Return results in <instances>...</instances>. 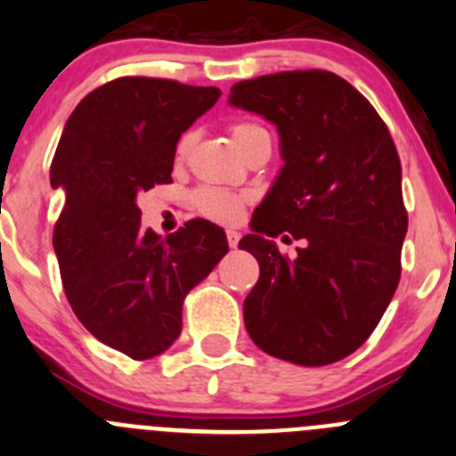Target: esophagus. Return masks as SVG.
Listing matches in <instances>:
<instances>
[{
	"instance_id": "1",
	"label": "esophagus",
	"mask_w": 456,
	"mask_h": 456,
	"mask_svg": "<svg viewBox=\"0 0 456 456\" xmlns=\"http://www.w3.org/2000/svg\"><path fill=\"white\" fill-rule=\"evenodd\" d=\"M225 237H228V246H231V248H237V244H240V232L228 231L225 232Z\"/></svg>"
}]
</instances>
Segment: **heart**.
<instances>
[{"instance_id": "heart-1", "label": "heart", "mask_w": 456, "mask_h": 456, "mask_svg": "<svg viewBox=\"0 0 456 456\" xmlns=\"http://www.w3.org/2000/svg\"><path fill=\"white\" fill-rule=\"evenodd\" d=\"M266 132L259 125L255 123H235L231 127V136L235 141V145L244 147L255 134ZM190 145H192V134H183L176 142V159H183L188 154ZM246 199L241 194L231 192V190L215 188V185H203V188L194 190L192 192V206L199 215L208 216L212 221H219V224H235L241 215V208H244Z\"/></svg>"}]
</instances>
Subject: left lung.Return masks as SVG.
Instances as JSON below:
<instances>
[{"label": "left lung", "mask_w": 456, "mask_h": 456, "mask_svg": "<svg viewBox=\"0 0 456 456\" xmlns=\"http://www.w3.org/2000/svg\"><path fill=\"white\" fill-rule=\"evenodd\" d=\"M228 102L271 120L284 159L240 241L259 264L246 331L293 365L342 361L371 336L401 280L407 210L387 125L361 91L320 69L237 82ZM281 232L305 241L296 260L270 241Z\"/></svg>", "instance_id": "left-lung-1"}]
</instances>
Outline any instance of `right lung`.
<instances>
[{"mask_svg":"<svg viewBox=\"0 0 456 456\" xmlns=\"http://www.w3.org/2000/svg\"><path fill=\"white\" fill-rule=\"evenodd\" d=\"M221 91L163 77H118L86 94L64 125L51 185L64 190L53 228L64 293L86 331L134 361L181 333L190 290L228 253L219 225L190 219L160 240L141 228L136 197L172 183L181 134Z\"/></svg>","mask_w":456,"mask_h":456,"instance_id":"add662e5","label":"right lung"}]
</instances>
